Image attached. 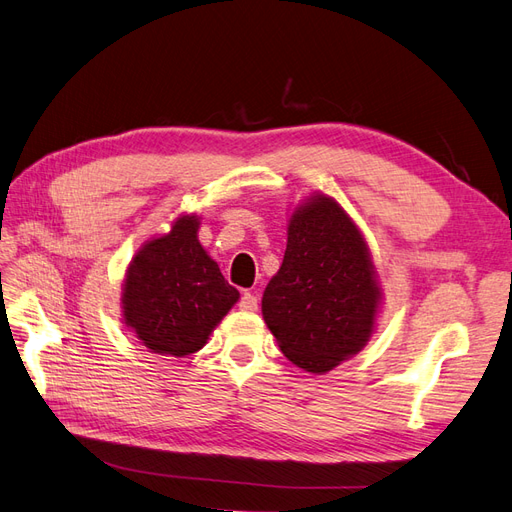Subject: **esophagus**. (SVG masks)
Instances as JSON below:
<instances>
[{
  "label": "esophagus",
  "instance_id": "obj_1",
  "mask_svg": "<svg viewBox=\"0 0 512 512\" xmlns=\"http://www.w3.org/2000/svg\"><path fill=\"white\" fill-rule=\"evenodd\" d=\"M239 307L243 309V312H256V309H258V297H254L252 292H245L243 297H241Z\"/></svg>",
  "mask_w": 512,
  "mask_h": 512
}]
</instances>
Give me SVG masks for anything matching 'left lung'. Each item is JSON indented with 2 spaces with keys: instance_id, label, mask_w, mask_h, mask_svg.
<instances>
[{
  "instance_id": "obj_1",
  "label": "left lung",
  "mask_w": 512,
  "mask_h": 512,
  "mask_svg": "<svg viewBox=\"0 0 512 512\" xmlns=\"http://www.w3.org/2000/svg\"><path fill=\"white\" fill-rule=\"evenodd\" d=\"M380 305L369 245L346 209L322 192L292 207L282 267L262 294V318L286 359L327 374L367 346Z\"/></svg>"
}]
</instances>
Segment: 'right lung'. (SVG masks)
<instances>
[{"label": "right lung", "instance_id": "right-lung-1", "mask_svg": "<svg viewBox=\"0 0 512 512\" xmlns=\"http://www.w3.org/2000/svg\"><path fill=\"white\" fill-rule=\"evenodd\" d=\"M198 228L196 213H181L168 232L138 247L126 269L121 318L149 352L175 359L198 352L239 301Z\"/></svg>", "mask_w": 512, "mask_h": 512}]
</instances>
